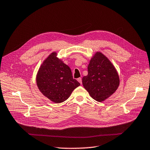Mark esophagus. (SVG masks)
Here are the masks:
<instances>
[{
  "instance_id": "esophagus-1",
  "label": "esophagus",
  "mask_w": 150,
  "mask_h": 150,
  "mask_svg": "<svg viewBox=\"0 0 150 150\" xmlns=\"http://www.w3.org/2000/svg\"><path fill=\"white\" fill-rule=\"evenodd\" d=\"M77 80H78V82L82 85V79L81 78H79V79H77Z\"/></svg>"
}]
</instances>
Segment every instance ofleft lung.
<instances>
[{"label":"left lung","instance_id":"left-lung-1","mask_svg":"<svg viewBox=\"0 0 150 150\" xmlns=\"http://www.w3.org/2000/svg\"><path fill=\"white\" fill-rule=\"evenodd\" d=\"M82 84L94 100L103 102L116 91L119 76L108 58L97 51L90 60L88 75L82 78Z\"/></svg>","mask_w":150,"mask_h":150}]
</instances>
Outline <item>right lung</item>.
<instances>
[{"label":"right lung","instance_id":"right-lung-1","mask_svg":"<svg viewBox=\"0 0 150 150\" xmlns=\"http://www.w3.org/2000/svg\"><path fill=\"white\" fill-rule=\"evenodd\" d=\"M36 84L42 95L54 103H61L80 86L74 79L70 67L57 57L56 51L51 53L41 65L36 75Z\"/></svg>","mask_w":150,"mask_h":150}]
</instances>
